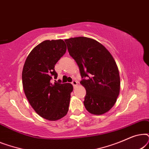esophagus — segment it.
<instances>
[{
    "label": "esophagus",
    "instance_id": "34e87169",
    "mask_svg": "<svg viewBox=\"0 0 149 149\" xmlns=\"http://www.w3.org/2000/svg\"><path fill=\"white\" fill-rule=\"evenodd\" d=\"M72 83V85H73V87H76L77 85V84H78V83H77V82L76 81H72V83Z\"/></svg>",
    "mask_w": 149,
    "mask_h": 149
}]
</instances>
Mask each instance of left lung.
<instances>
[{
	"label": "left lung",
	"instance_id": "obj_1",
	"mask_svg": "<svg viewBox=\"0 0 149 149\" xmlns=\"http://www.w3.org/2000/svg\"><path fill=\"white\" fill-rule=\"evenodd\" d=\"M70 56L76 61L86 89L87 111L102 115L115 105L120 91L119 70L110 52L95 40L79 36L65 40Z\"/></svg>",
	"mask_w": 149,
	"mask_h": 149
}]
</instances>
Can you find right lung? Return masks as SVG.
Returning <instances> with one entry per match:
<instances>
[{
	"mask_svg": "<svg viewBox=\"0 0 149 149\" xmlns=\"http://www.w3.org/2000/svg\"><path fill=\"white\" fill-rule=\"evenodd\" d=\"M66 52L63 40H45L31 51L22 71V84L30 104L38 115L50 121L61 119L68 111L72 85L52 81L58 77L55 65Z\"/></svg>",
	"mask_w": 149,
	"mask_h": 149,
	"instance_id": "add662e5",
	"label": "right lung"
}]
</instances>
